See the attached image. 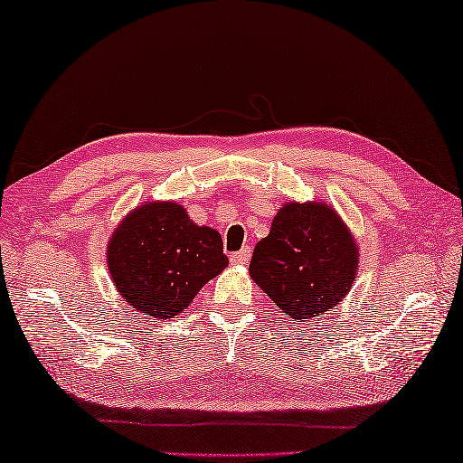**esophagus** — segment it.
<instances>
[{
	"mask_svg": "<svg viewBox=\"0 0 463 463\" xmlns=\"http://www.w3.org/2000/svg\"><path fill=\"white\" fill-rule=\"evenodd\" d=\"M250 256H252V252H250V248H244V250H240V252L232 254L230 260H232L233 264H240V266H241V264H248Z\"/></svg>",
	"mask_w": 463,
	"mask_h": 463,
	"instance_id": "obj_1",
	"label": "esophagus"
}]
</instances>
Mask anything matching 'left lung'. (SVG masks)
I'll return each instance as SVG.
<instances>
[{
    "mask_svg": "<svg viewBox=\"0 0 463 463\" xmlns=\"http://www.w3.org/2000/svg\"><path fill=\"white\" fill-rule=\"evenodd\" d=\"M358 246L326 203H287L258 241L250 277L293 319L319 317L350 293Z\"/></svg>",
    "mask_w": 463,
    "mask_h": 463,
    "instance_id": "obj_1",
    "label": "left lung"
}]
</instances>
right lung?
<instances>
[{"label":"right lung","instance_id":"add662e5","mask_svg":"<svg viewBox=\"0 0 463 463\" xmlns=\"http://www.w3.org/2000/svg\"><path fill=\"white\" fill-rule=\"evenodd\" d=\"M108 266L132 309L175 317L227 266L222 236L194 225L176 203H146L113 232Z\"/></svg>","mask_w":463,"mask_h":463}]
</instances>
